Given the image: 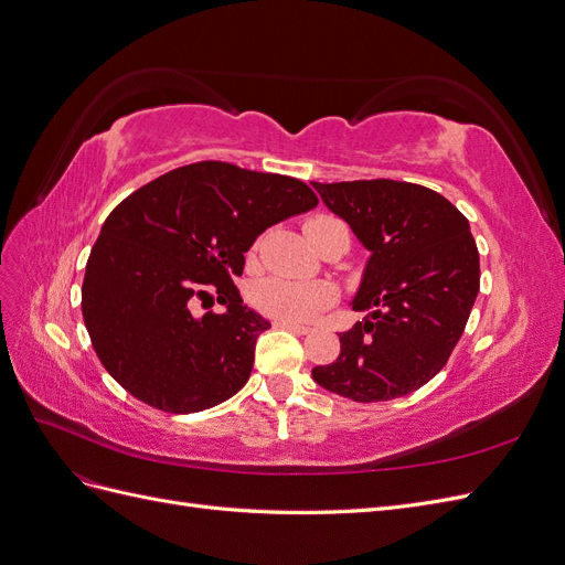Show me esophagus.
Listing matches in <instances>:
<instances>
[{
	"label": "esophagus",
	"mask_w": 565,
	"mask_h": 565,
	"mask_svg": "<svg viewBox=\"0 0 565 565\" xmlns=\"http://www.w3.org/2000/svg\"><path fill=\"white\" fill-rule=\"evenodd\" d=\"M273 328H280V330H289L295 334H306L309 328H303V324H295V322H285V320H273Z\"/></svg>",
	"instance_id": "obj_1"
}]
</instances>
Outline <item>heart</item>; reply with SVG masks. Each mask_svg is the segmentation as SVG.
<instances>
[{
	"label": "heart",
	"instance_id": "1",
	"mask_svg": "<svg viewBox=\"0 0 565 565\" xmlns=\"http://www.w3.org/2000/svg\"><path fill=\"white\" fill-rule=\"evenodd\" d=\"M337 221L332 216H313L306 221V233ZM254 306L273 320L306 324L328 311L334 301V289L328 282H299L285 278H266L256 282L252 292Z\"/></svg>",
	"mask_w": 565,
	"mask_h": 565
}]
</instances>
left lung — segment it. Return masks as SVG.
Instances as JSON below:
<instances>
[{"label":"left lung","instance_id":"8db88e82","mask_svg":"<svg viewBox=\"0 0 565 565\" xmlns=\"http://www.w3.org/2000/svg\"><path fill=\"white\" fill-rule=\"evenodd\" d=\"M322 202L370 249L339 358L313 380L355 403L393 401L446 367L481 287L469 221L431 188L372 179L318 183Z\"/></svg>","mask_w":565,"mask_h":565}]
</instances>
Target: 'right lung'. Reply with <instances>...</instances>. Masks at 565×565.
Returning a JSON list of instances; mask_svg holds the SVG:
<instances>
[{"instance_id": "1", "label": "right lung", "mask_w": 565, "mask_h": 565, "mask_svg": "<svg viewBox=\"0 0 565 565\" xmlns=\"http://www.w3.org/2000/svg\"><path fill=\"white\" fill-rule=\"evenodd\" d=\"M316 204L299 179L216 160L172 169L119 202L82 282L84 324L110 377L174 415L235 396L270 322L233 278L268 226Z\"/></svg>"}]
</instances>
